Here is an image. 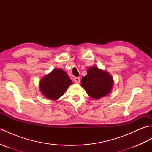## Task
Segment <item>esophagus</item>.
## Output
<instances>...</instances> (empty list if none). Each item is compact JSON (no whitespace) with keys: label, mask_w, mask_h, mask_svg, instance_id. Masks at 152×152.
I'll list each match as a JSON object with an SVG mask.
<instances>
[{"label":"esophagus","mask_w":152,"mask_h":152,"mask_svg":"<svg viewBox=\"0 0 152 152\" xmlns=\"http://www.w3.org/2000/svg\"><path fill=\"white\" fill-rule=\"evenodd\" d=\"M74 81L76 83H80V78H79V77H75V78H74Z\"/></svg>","instance_id":"34e87169"}]
</instances>
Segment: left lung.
I'll list each match as a JSON object with an SVG mask.
<instances>
[{
  "instance_id": "left-lung-1",
  "label": "left lung",
  "mask_w": 152,
  "mask_h": 152,
  "mask_svg": "<svg viewBox=\"0 0 152 152\" xmlns=\"http://www.w3.org/2000/svg\"><path fill=\"white\" fill-rule=\"evenodd\" d=\"M81 86L88 95L94 99H100L107 96L112 91L114 80L110 74L97 66H91L88 74L81 80Z\"/></svg>"
}]
</instances>
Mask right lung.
I'll list each match as a JSON object with an SVG mask.
<instances>
[{
  "instance_id": "obj_1",
  "label": "right lung",
  "mask_w": 152,
  "mask_h": 152,
  "mask_svg": "<svg viewBox=\"0 0 152 152\" xmlns=\"http://www.w3.org/2000/svg\"><path fill=\"white\" fill-rule=\"evenodd\" d=\"M72 84L67 74L61 69H55L40 80V91L45 97L56 101Z\"/></svg>"
}]
</instances>
